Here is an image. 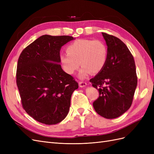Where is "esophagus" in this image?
Here are the masks:
<instances>
[{"label":"esophagus","instance_id":"34e87169","mask_svg":"<svg viewBox=\"0 0 154 154\" xmlns=\"http://www.w3.org/2000/svg\"><path fill=\"white\" fill-rule=\"evenodd\" d=\"M87 85V83L84 82H79V86L80 87H85Z\"/></svg>","mask_w":154,"mask_h":154}]
</instances>
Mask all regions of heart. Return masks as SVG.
I'll return each mask as SVG.
<instances>
[{"instance_id":"b5f03b06","label":"heart","mask_w":154,"mask_h":154,"mask_svg":"<svg viewBox=\"0 0 154 154\" xmlns=\"http://www.w3.org/2000/svg\"><path fill=\"white\" fill-rule=\"evenodd\" d=\"M67 53H61L60 61L63 71L74 74L80 65V77L84 78L91 72L97 74L103 69L108 57L106 44L99 40L79 39L67 45Z\"/></svg>"}]
</instances>
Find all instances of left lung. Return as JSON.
Instances as JSON below:
<instances>
[{"label":"left lung","mask_w":154,"mask_h":154,"mask_svg":"<svg viewBox=\"0 0 154 154\" xmlns=\"http://www.w3.org/2000/svg\"><path fill=\"white\" fill-rule=\"evenodd\" d=\"M102 35L108 57L103 69L90 80L100 94L93 106L102 117L114 119L128 110L132 103L137 83L136 69L132 53L122 40L105 32Z\"/></svg>","instance_id":"obj_1"}]
</instances>
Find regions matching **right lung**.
Masks as SVG:
<instances>
[{"label": "right lung", "instance_id": "1", "mask_svg": "<svg viewBox=\"0 0 154 154\" xmlns=\"http://www.w3.org/2000/svg\"><path fill=\"white\" fill-rule=\"evenodd\" d=\"M73 39L71 36L42 35L27 46L18 58L16 82L22 105L40 123L57 124L69 112L78 83L63 71L60 51Z\"/></svg>", "mask_w": 154, "mask_h": 154}]
</instances>
